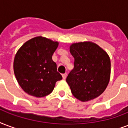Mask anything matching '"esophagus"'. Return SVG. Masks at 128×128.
Instances as JSON below:
<instances>
[{"instance_id":"obj_1","label":"esophagus","mask_w":128,"mask_h":128,"mask_svg":"<svg viewBox=\"0 0 128 128\" xmlns=\"http://www.w3.org/2000/svg\"><path fill=\"white\" fill-rule=\"evenodd\" d=\"M66 76H67V74L66 73H64L62 74V78H63V79H66Z\"/></svg>"}]
</instances>
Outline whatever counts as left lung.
I'll list each match as a JSON object with an SVG mask.
<instances>
[{"label": "left lung", "mask_w": 128, "mask_h": 128, "mask_svg": "<svg viewBox=\"0 0 128 128\" xmlns=\"http://www.w3.org/2000/svg\"><path fill=\"white\" fill-rule=\"evenodd\" d=\"M70 52L74 58V68L66 78L71 92L83 102L95 99L104 92L110 82V56L90 42L72 44Z\"/></svg>", "instance_id": "8db88e82"}]
</instances>
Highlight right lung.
Listing matches in <instances>:
<instances>
[{"instance_id": "add662e5", "label": "right lung", "mask_w": 128, "mask_h": 128, "mask_svg": "<svg viewBox=\"0 0 128 128\" xmlns=\"http://www.w3.org/2000/svg\"><path fill=\"white\" fill-rule=\"evenodd\" d=\"M58 42L36 37L19 48L14 56L13 69L16 80L28 94L44 97L53 91L56 82L62 79L52 60Z\"/></svg>"}]
</instances>
